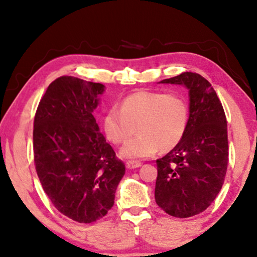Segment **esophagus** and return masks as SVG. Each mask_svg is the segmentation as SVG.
Returning a JSON list of instances; mask_svg holds the SVG:
<instances>
[{
    "label": "esophagus",
    "mask_w": 257,
    "mask_h": 257,
    "mask_svg": "<svg viewBox=\"0 0 257 257\" xmlns=\"http://www.w3.org/2000/svg\"><path fill=\"white\" fill-rule=\"evenodd\" d=\"M140 166H142V163H140V161H136V160L126 161V167H127L128 170H135V168H138Z\"/></svg>",
    "instance_id": "obj_1"
}]
</instances>
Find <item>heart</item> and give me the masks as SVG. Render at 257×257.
<instances>
[{"instance_id": "1", "label": "heart", "mask_w": 257, "mask_h": 257, "mask_svg": "<svg viewBox=\"0 0 257 257\" xmlns=\"http://www.w3.org/2000/svg\"><path fill=\"white\" fill-rule=\"evenodd\" d=\"M189 107L179 93L140 91L121 100L119 111L111 108L103 118L106 138L124 145L139 131L140 136L120 151L127 159H143L177 147L187 132Z\"/></svg>"}]
</instances>
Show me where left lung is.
I'll return each instance as SVG.
<instances>
[{
  "mask_svg": "<svg viewBox=\"0 0 257 257\" xmlns=\"http://www.w3.org/2000/svg\"><path fill=\"white\" fill-rule=\"evenodd\" d=\"M161 83L189 90L187 132L177 147L157 160V205L168 215L191 217L212 205L228 166L227 119L222 104L206 78L182 72Z\"/></svg>",
  "mask_w": 257,
  "mask_h": 257,
  "instance_id": "1",
  "label": "left lung"
}]
</instances>
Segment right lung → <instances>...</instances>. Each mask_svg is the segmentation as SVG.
<instances>
[{
  "label": "right lung",
  "instance_id": "add662e5",
  "mask_svg": "<svg viewBox=\"0 0 257 257\" xmlns=\"http://www.w3.org/2000/svg\"><path fill=\"white\" fill-rule=\"evenodd\" d=\"M103 91L100 83L59 77L34 119V161L42 187L58 212L80 223L106 215L125 174L92 115Z\"/></svg>",
  "mask_w": 257,
  "mask_h": 257
}]
</instances>
